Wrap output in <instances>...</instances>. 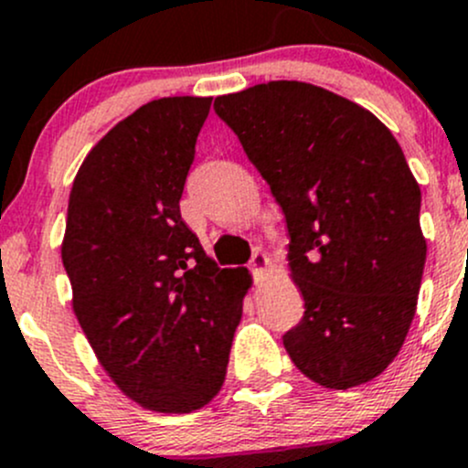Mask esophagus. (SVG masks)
I'll return each instance as SVG.
<instances>
[{"label":"esophagus","mask_w":468,"mask_h":468,"mask_svg":"<svg viewBox=\"0 0 468 468\" xmlns=\"http://www.w3.org/2000/svg\"><path fill=\"white\" fill-rule=\"evenodd\" d=\"M249 269H251L253 276H256L258 281H261L264 273L269 271V258L264 256V253H253L251 264H249Z\"/></svg>","instance_id":"34e87169"}]
</instances>
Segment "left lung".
Listing matches in <instances>:
<instances>
[{
    "instance_id": "1",
    "label": "left lung",
    "mask_w": 468,
    "mask_h": 468,
    "mask_svg": "<svg viewBox=\"0 0 468 468\" xmlns=\"http://www.w3.org/2000/svg\"><path fill=\"white\" fill-rule=\"evenodd\" d=\"M215 112L285 215L305 303L282 337L292 362L328 389L374 380L408 337L428 251L403 149L374 112L303 81L221 94Z\"/></svg>"
}]
</instances>
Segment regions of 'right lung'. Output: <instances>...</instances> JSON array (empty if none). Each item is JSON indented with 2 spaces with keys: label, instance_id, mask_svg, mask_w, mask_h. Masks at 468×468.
<instances>
[{
  "label": "right lung",
  "instance_id": "obj_1",
  "mask_svg": "<svg viewBox=\"0 0 468 468\" xmlns=\"http://www.w3.org/2000/svg\"><path fill=\"white\" fill-rule=\"evenodd\" d=\"M212 97H163L117 122L74 176L60 244L72 310L111 380L144 410L186 414L219 394L251 290L181 219Z\"/></svg>",
  "mask_w": 468,
  "mask_h": 468
}]
</instances>
